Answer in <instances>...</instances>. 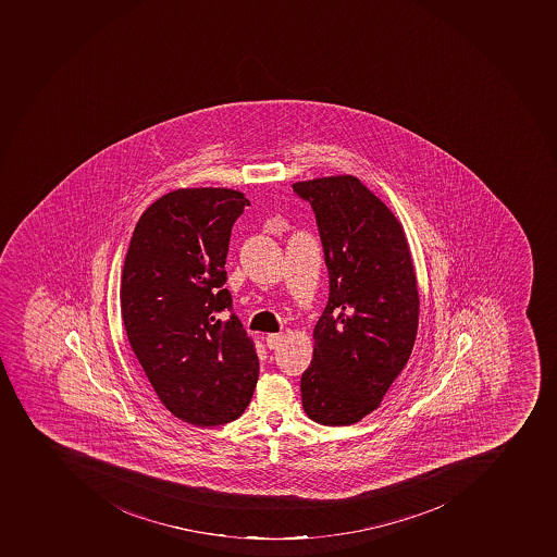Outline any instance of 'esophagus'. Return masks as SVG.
<instances>
[{"instance_id": "34e87169", "label": "esophagus", "mask_w": 557, "mask_h": 557, "mask_svg": "<svg viewBox=\"0 0 557 557\" xmlns=\"http://www.w3.org/2000/svg\"><path fill=\"white\" fill-rule=\"evenodd\" d=\"M282 335L281 333H272V335H268L267 337V346L270 347V349H275V347H278V344L282 342Z\"/></svg>"}]
</instances>
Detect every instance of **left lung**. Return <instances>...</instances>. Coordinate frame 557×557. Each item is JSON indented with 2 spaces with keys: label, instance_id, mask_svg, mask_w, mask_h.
I'll list each match as a JSON object with an SVG mask.
<instances>
[{
  "label": "left lung",
  "instance_id": "obj_1",
  "mask_svg": "<svg viewBox=\"0 0 557 557\" xmlns=\"http://www.w3.org/2000/svg\"><path fill=\"white\" fill-rule=\"evenodd\" d=\"M312 206L330 275L301 375L310 420L347 426L377 409L417 341L420 296L403 224L349 174L298 182Z\"/></svg>",
  "mask_w": 557,
  "mask_h": 557
}]
</instances>
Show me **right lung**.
<instances>
[{
	"label": "right lung",
	"instance_id": "obj_1",
	"mask_svg": "<svg viewBox=\"0 0 557 557\" xmlns=\"http://www.w3.org/2000/svg\"><path fill=\"white\" fill-rule=\"evenodd\" d=\"M250 206L231 188H180L140 215L123 264L122 318L160 403L196 426L242 417L259 360L224 289L234 222ZM230 309L222 322L219 312Z\"/></svg>",
	"mask_w": 557,
	"mask_h": 557
}]
</instances>
